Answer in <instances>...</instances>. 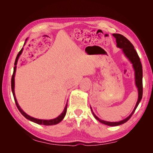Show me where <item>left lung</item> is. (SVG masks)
<instances>
[{
  "label": "left lung",
  "instance_id": "1",
  "mask_svg": "<svg viewBox=\"0 0 153 153\" xmlns=\"http://www.w3.org/2000/svg\"><path fill=\"white\" fill-rule=\"evenodd\" d=\"M114 38L116 39V43H117V47L122 48L123 53L126 55V57L130 61V62L133 64V67L134 70H135V84L137 87L138 88V100L136 103V105L134 108L133 112L131 114L129 115L128 117L124 119L121 121L119 122H108L105 121L103 120H101L100 118H98L93 112V111L92 110V108L91 107V111L93 114L94 117L99 121L100 123H103L104 124L108 125V126H119V125L123 124L127 122L128 120L130 119V117L132 116L133 113L135 112L136 108L139 104L140 100L142 98V94H143V85H142V64L140 62V60L139 58V56L138 55L137 52H136L135 49L134 48L133 45L132 43L129 41L126 38L120 34H112Z\"/></svg>",
  "mask_w": 153,
  "mask_h": 153
}]
</instances>
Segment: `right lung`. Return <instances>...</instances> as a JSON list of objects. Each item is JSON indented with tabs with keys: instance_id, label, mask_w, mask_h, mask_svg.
<instances>
[{
	"instance_id": "obj_1",
	"label": "right lung",
	"mask_w": 153,
	"mask_h": 153,
	"mask_svg": "<svg viewBox=\"0 0 153 153\" xmlns=\"http://www.w3.org/2000/svg\"><path fill=\"white\" fill-rule=\"evenodd\" d=\"M27 39L25 40V42ZM25 42L24 43V45L25 44ZM22 51H23V48L21 49V50L18 53V54L17 55L16 60H15V66L14 67V70H13V75H12V78H11V89H12V92H13V97H14V99H15V103L16 105L17 106V108L18 109V110L20 111V113L24 115V116L27 119H29V121L34 122L35 123H37L38 124H43V125H45V126H51V125H54V124H57L58 123H59L61 122L62 120L64 119V116H65V115L66 114L67 112V106H68V103H66V106H65V108H64V110H63V112H62V114L59 115V116L56 118H55L53 119H50V120H42V119H36L32 117H30V115H27L25 112H24V111L22 110V108H20V106L18 105V102H17V100L16 98V96H15V72H16V64L18 62V59L19 58L20 55L22 54Z\"/></svg>"
}]
</instances>
